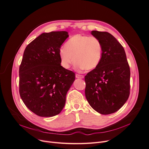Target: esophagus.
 <instances>
[{
	"label": "esophagus",
	"instance_id": "34e87169",
	"mask_svg": "<svg viewBox=\"0 0 149 149\" xmlns=\"http://www.w3.org/2000/svg\"><path fill=\"white\" fill-rule=\"evenodd\" d=\"M75 77L77 78H84V75H79V74H77L76 75H75Z\"/></svg>",
	"mask_w": 149,
	"mask_h": 149
}]
</instances>
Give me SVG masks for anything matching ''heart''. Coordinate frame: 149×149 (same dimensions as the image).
<instances>
[{
	"mask_svg": "<svg viewBox=\"0 0 149 149\" xmlns=\"http://www.w3.org/2000/svg\"><path fill=\"white\" fill-rule=\"evenodd\" d=\"M103 55V45L100 40L94 36L76 34L71 37L60 50L62 65L68 68L75 62L79 70H91L100 64Z\"/></svg>",
	"mask_w": 149,
	"mask_h": 149,
	"instance_id": "heart-1",
	"label": "heart"
}]
</instances>
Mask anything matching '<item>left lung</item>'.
Returning <instances> with one entry per match:
<instances>
[{
    "label": "left lung",
    "mask_w": 149,
    "mask_h": 149,
    "mask_svg": "<svg viewBox=\"0 0 149 149\" xmlns=\"http://www.w3.org/2000/svg\"><path fill=\"white\" fill-rule=\"evenodd\" d=\"M103 45L99 66L85 76L86 99L93 109L102 115L118 111L128 100L130 69L125 50L110 33L92 31Z\"/></svg>",
    "instance_id": "left-lung-1"
}]
</instances>
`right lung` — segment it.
<instances>
[{
    "instance_id": "right-lung-1",
    "label": "right lung",
    "mask_w": 149,
    "mask_h": 149,
    "mask_svg": "<svg viewBox=\"0 0 149 149\" xmlns=\"http://www.w3.org/2000/svg\"><path fill=\"white\" fill-rule=\"evenodd\" d=\"M66 31L40 35L26 47L19 70V91L25 106L36 115L52 117L63 109L75 73L61 65L60 48Z\"/></svg>"
}]
</instances>
